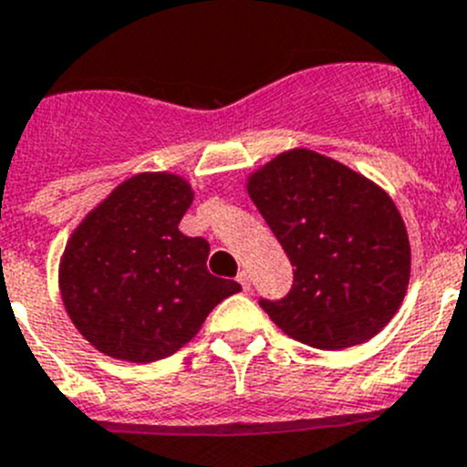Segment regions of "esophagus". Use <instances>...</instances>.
<instances>
[{
    "label": "esophagus",
    "mask_w": 467,
    "mask_h": 467,
    "mask_svg": "<svg viewBox=\"0 0 467 467\" xmlns=\"http://www.w3.org/2000/svg\"><path fill=\"white\" fill-rule=\"evenodd\" d=\"M238 285L243 286V289H245V292H250V286H252V275H250V271H245V268H243L241 273H238Z\"/></svg>",
    "instance_id": "obj_1"
}]
</instances>
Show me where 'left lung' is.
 <instances>
[{"instance_id":"8db88e82","label":"left lung","mask_w":467,"mask_h":467,"mask_svg":"<svg viewBox=\"0 0 467 467\" xmlns=\"http://www.w3.org/2000/svg\"><path fill=\"white\" fill-rule=\"evenodd\" d=\"M294 266L277 301L259 298L294 340L345 349L382 331L410 282V241L379 187L312 150L275 157L247 182Z\"/></svg>"}]
</instances>
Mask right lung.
Segmentation results:
<instances>
[{"mask_svg": "<svg viewBox=\"0 0 467 467\" xmlns=\"http://www.w3.org/2000/svg\"><path fill=\"white\" fill-rule=\"evenodd\" d=\"M192 196L178 175H134L74 231L59 289L71 322L99 352L134 363L171 357L217 303L241 292L208 273V241L178 231Z\"/></svg>", "mask_w": 467, "mask_h": 467, "instance_id": "right-lung-1", "label": "right lung"}]
</instances>
